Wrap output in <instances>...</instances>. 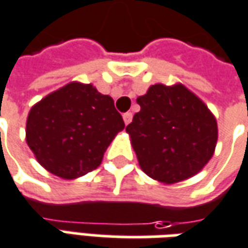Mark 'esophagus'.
<instances>
[{
  "instance_id": "esophagus-1",
  "label": "esophagus",
  "mask_w": 248,
  "mask_h": 248,
  "mask_svg": "<svg viewBox=\"0 0 248 248\" xmlns=\"http://www.w3.org/2000/svg\"><path fill=\"white\" fill-rule=\"evenodd\" d=\"M131 119H133V114H131V112H124V124H129L130 122H131Z\"/></svg>"
}]
</instances>
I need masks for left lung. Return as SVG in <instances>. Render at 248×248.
I'll return each mask as SVG.
<instances>
[{
	"label": "left lung",
	"instance_id": "8db88e82",
	"mask_svg": "<svg viewBox=\"0 0 248 248\" xmlns=\"http://www.w3.org/2000/svg\"><path fill=\"white\" fill-rule=\"evenodd\" d=\"M137 103L141 111L126 131L142 170L166 184L202 170L217 141V124L208 107L181 84H154Z\"/></svg>",
	"mask_w": 248,
	"mask_h": 248
}]
</instances>
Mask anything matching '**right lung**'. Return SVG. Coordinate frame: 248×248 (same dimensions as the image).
I'll return each mask as SVG.
<instances>
[{"mask_svg":"<svg viewBox=\"0 0 248 248\" xmlns=\"http://www.w3.org/2000/svg\"><path fill=\"white\" fill-rule=\"evenodd\" d=\"M114 100L91 84L70 83L32 107L27 142L48 172L75 178L93 172L124 130Z\"/></svg>","mask_w":248,"mask_h":248,"instance_id":"1","label":"right lung"}]
</instances>
